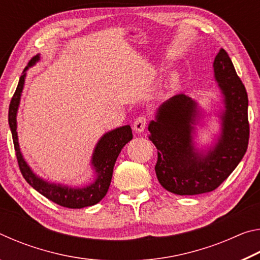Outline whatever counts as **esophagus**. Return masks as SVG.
Returning a JSON list of instances; mask_svg holds the SVG:
<instances>
[{
  "label": "esophagus",
  "instance_id": "1",
  "mask_svg": "<svg viewBox=\"0 0 260 260\" xmlns=\"http://www.w3.org/2000/svg\"><path fill=\"white\" fill-rule=\"evenodd\" d=\"M147 120L148 119L146 116H139L134 121V129L138 132V133H141V132L144 131L147 126Z\"/></svg>",
  "mask_w": 260,
  "mask_h": 260
}]
</instances>
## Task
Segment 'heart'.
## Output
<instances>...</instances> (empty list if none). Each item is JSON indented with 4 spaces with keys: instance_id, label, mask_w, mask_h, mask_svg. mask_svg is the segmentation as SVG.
Listing matches in <instances>:
<instances>
[{
    "instance_id": "obj_1",
    "label": "heart",
    "mask_w": 260,
    "mask_h": 260,
    "mask_svg": "<svg viewBox=\"0 0 260 260\" xmlns=\"http://www.w3.org/2000/svg\"><path fill=\"white\" fill-rule=\"evenodd\" d=\"M173 79H174V78H173ZM173 79H172V80H173Z\"/></svg>"
}]
</instances>
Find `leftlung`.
<instances>
[{
	"mask_svg": "<svg viewBox=\"0 0 260 260\" xmlns=\"http://www.w3.org/2000/svg\"><path fill=\"white\" fill-rule=\"evenodd\" d=\"M215 80L219 82L226 110L222 133L213 149L195 152L191 142L196 103L184 94L173 96L158 109L149 125V140L157 148L156 175L166 190L177 195H199L217 189L239 165L248 149L250 125L248 94L226 50L215 56Z\"/></svg>",
	"mask_w": 260,
	"mask_h": 260,
	"instance_id": "1",
	"label": "left lung"
}]
</instances>
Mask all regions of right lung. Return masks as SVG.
<instances>
[{
  "mask_svg": "<svg viewBox=\"0 0 260 260\" xmlns=\"http://www.w3.org/2000/svg\"><path fill=\"white\" fill-rule=\"evenodd\" d=\"M38 59L39 56L33 57L28 61V67H32ZM28 67L25 68L24 72L27 70ZM25 76L26 73L21 74L18 86H17L15 94L11 99L10 105H9V125H10L12 140H14L17 161H18L19 170L24 179L35 190L40 192L41 195L47 197L48 200H50L56 204L64 206V208L81 209L99 203L107 195L110 183H111L114 162H116L118 156H119L121 149L124 148L127 142H129L133 139L132 128L128 125L119 127V128L109 132L100 140V142L95 148L93 160H91V164L94 165L96 173H98V178H96L95 182L91 183L90 186L76 189L65 186H57V184L43 181L42 179L38 178L30 171L28 165L26 164V161L20 153L18 138H17L16 114L19 105L21 90H23L24 87Z\"/></svg>",
  "mask_w": 260,
  "mask_h": 260,
  "instance_id": "1",
  "label": "right lung"
}]
</instances>
